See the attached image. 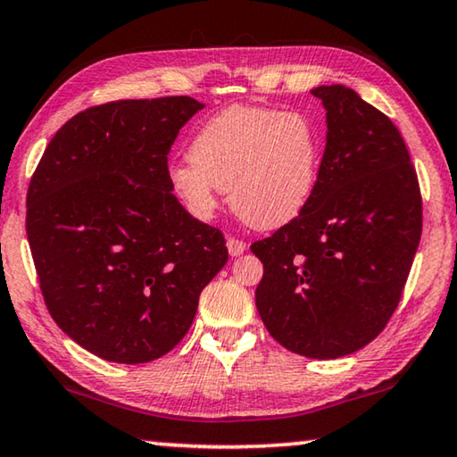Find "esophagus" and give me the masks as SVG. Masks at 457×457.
<instances>
[{
  "label": "esophagus",
  "instance_id": "esophagus-1",
  "mask_svg": "<svg viewBox=\"0 0 457 457\" xmlns=\"http://www.w3.org/2000/svg\"><path fill=\"white\" fill-rule=\"evenodd\" d=\"M227 247H228V253L230 255H241L245 249H247V243L241 241V239H235V237H230L227 241Z\"/></svg>",
  "mask_w": 457,
  "mask_h": 457
}]
</instances>
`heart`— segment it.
<instances>
[{"label":"heart","instance_id":"b5f03b06","mask_svg":"<svg viewBox=\"0 0 457 457\" xmlns=\"http://www.w3.org/2000/svg\"><path fill=\"white\" fill-rule=\"evenodd\" d=\"M321 161L323 140L309 115L237 104L195 131L189 158L169 167V183L195 218L208 220L228 189L245 224L272 230L307 208Z\"/></svg>","mask_w":457,"mask_h":457}]
</instances>
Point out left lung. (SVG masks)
Instances as JSON below:
<instances>
[{
    "instance_id": "1",
    "label": "left lung",
    "mask_w": 457,
    "mask_h": 457,
    "mask_svg": "<svg viewBox=\"0 0 457 457\" xmlns=\"http://www.w3.org/2000/svg\"><path fill=\"white\" fill-rule=\"evenodd\" d=\"M311 95L328 111L320 179L295 220L251 245L263 263L255 305L290 353L338 359L375 340L398 309L420 243L422 197L392 119L346 86Z\"/></svg>"
}]
</instances>
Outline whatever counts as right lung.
I'll return each mask as SVG.
<instances>
[{"instance_id": "obj_1", "label": "right lung", "mask_w": 457, "mask_h": 457, "mask_svg": "<svg viewBox=\"0 0 457 457\" xmlns=\"http://www.w3.org/2000/svg\"><path fill=\"white\" fill-rule=\"evenodd\" d=\"M200 109L191 96L96 104L62 125L30 179L26 235L45 305L104 361L173 350L228 260L222 230L169 183L170 146Z\"/></svg>"}]
</instances>
